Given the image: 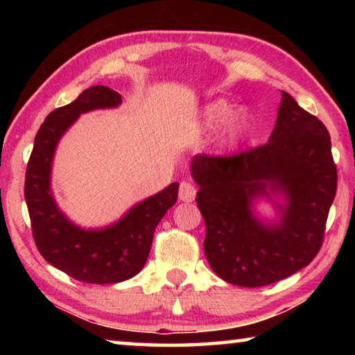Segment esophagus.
<instances>
[{"label": "esophagus", "mask_w": 355, "mask_h": 355, "mask_svg": "<svg viewBox=\"0 0 355 355\" xmlns=\"http://www.w3.org/2000/svg\"><path fill=\"white\" fill-rule=\"evenodd\" d=\"M197 194V186L191 182H182L180 183L178 197L182 202H192L196 199Z\"/></svg>", "instance_id": "1"}]
</instances>
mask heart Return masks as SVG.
Wrapping results in <instances>:
<instances>
[{"label":"heart","mask_w":355,"mask_h":355,"mask_svg":"<svg viewBox=\"0 0 355 355\" xmlns=\"http://www.w3.org/2000/svg\"><path fill=\"white\" fill-rule=\"evenodd\" d=\"M233 114H235V106L228 103L225 100H216V101H211V103L205 107V122L209 128H219L222 125L227 123V120L233 116ZM244 130H245V119L243 116L234 117L227 125L225 139L228 142L238 141V137L243 135Z\"/></svg>","instance_id":"heart-1"}]
</instances>
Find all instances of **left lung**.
Masks as SVG:
<instances>
[{
  "instance_id": "8db88e82",
  "label": "left lung",
  "mask_w": 355,
  "mask_h": 355,
  "mask_svg": "<svg viewBox=\"0 0 355 355\" xmlns=\"http://www.w3.org/2000/svg\"><path fill=\"white\" fill-rule=\"evenodd\" d=\"M203 216L207 260L220 279L264 286L307 266L320 252L336 192V164L327 128L282 92L277 123L266 144L233 155H196L191 164ZM288 196L277 226L250 211L266 188Z\"/></svg>"
}]
</instances>
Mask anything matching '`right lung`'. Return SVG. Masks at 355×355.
Masks as SVG:
<instances>
[{
  "label": "right lung",
  "mask_w": 355,
  "mask_h": 355,
  "mask_svg": "<svg viewBox=\"0 0 355 355\" xmlns=\"http://www.w3.org/2000/svg\"><path fill=\"white\" fill-rule=\"evenodd\" d=\"M120 100L112 89L94 86L70 105L48 114L35 135L26 167L25 199L34 243L48 263L84 284L106 285L135 277L147 261L156 225L178 196V183H172L105 230H81L58 209L50 192L58 141L80 114L117 106Z\"/></svg>",
  "instance_id": "right-lung-1"
}]
</instances>
